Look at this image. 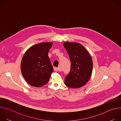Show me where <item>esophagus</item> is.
Listing matches in <instances>:
<instances>
[{
  "instance_id": "34e87169",
  "label": "esophagus",
  "mask_w": 121,
  "mask_h": 121,
  "mask_svg": "<svg viewBox=\"0 0 121 121\" xmlns=\"http://www.w3.org/2000/svg\"><path fill=\"white\" fill-rule=\"evenodd\" d=\"M54 71H58L59 70V69L57 67H54Z\"/></svg>"
}]
</instances>
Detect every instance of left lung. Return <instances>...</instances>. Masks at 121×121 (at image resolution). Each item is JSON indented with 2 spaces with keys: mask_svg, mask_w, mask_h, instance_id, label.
Here are the masks:
<instances>
[{
  "mask_svg": "<svg viewBox=\"0 0 121 121\" xmlns=\"http://www.w3.org/2000/svg\"><path fill=\"white\" fill-rule=\"evenodd\" d=\"M63 45L69 56L70 71L65 78V84L71 88H79L91 77L93 61L86 49L80 43L65 42Z\"/></svg>",
  "mask_w": 121,
  "mask_h": 121,
  "instance_id": "8db88e82",
  "label": "left lung"
}]
</instances>
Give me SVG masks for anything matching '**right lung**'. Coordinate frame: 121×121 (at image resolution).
Masks as SVG:
<instances>
[{"label":"right lung","mask_w":121,"mask_h":121,"mask_svg":"<svg viewBox=\"0 0 121 121\" xmlns=\"http://www.w3.org/2000/svg\"><path fill=\"white\" fill-rule=\"evenodd\" d=\"M52 42L41 43L29 48L24 53L21 64L22 73L31 86L41 87L49 80L53 67L48 57Z\"/></svg>","instance_id":"add662e5"}]
</instances>
